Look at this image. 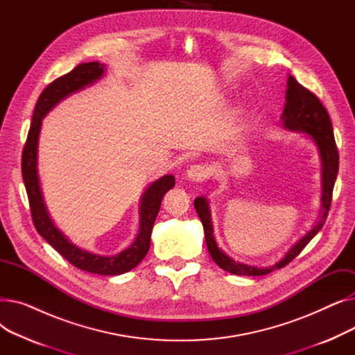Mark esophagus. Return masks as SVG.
Here are the masks:
<instances>
[{"label":"esophagus","mask_w":355,"mask_h":355,"mask_svg":"<svg viewBox=\"0 0 355 355\" xmlns=\"http://www.w3.org/2000/svg\"><path fill=\"white\" fill-rule=\"evenodd\" d=\"M209 175V168L202 164L191 165L187 170V180L191 182H201Z\"/></svg>","instance_id":"esophagus-1"}]
</instances>
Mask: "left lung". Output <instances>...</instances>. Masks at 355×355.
<instances>
[{
	"label": "left lung",
	"instance_id": "8db88e82",
	"mask_svg": "<svg viewBox=\"0 0 355 355\" xmlns=\"http://www.w3.org/2000/svg\"><path fill=\"white\" fill-rule=\"evenodd\" d=\"M281 122H282V126L291 130V132L305 134L313 142L316 149H318L320 159H321V170H322L321 171L322 196H321L320 217L315 221L312 229L297 240L296 243L286 252V254L279 260V262H276L273 266L259 268V266H252L248 263L237 262V260L232 259L229 254H226L218 248L216 237L213 234L214 229H213L209 200L202 196L197 197L194 200V207L202 223L209 253L223 270L233 275L262 276L276 269H282L289 262H292V260L300 254L304 250V248L316 236V233L322 229L329 211L332 190H334L335 180H337L338 159H340L337 145H335V139H334L332 123L327 109L322 106L320 99L308 89H305L302 85L297 83L291 74L288 76L286 103H285L284 114L281 116Z\"/></svg>",
	"mask_w": 355,
	"mask_h": 355
}]
</instances>
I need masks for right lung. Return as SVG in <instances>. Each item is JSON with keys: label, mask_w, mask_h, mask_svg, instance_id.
Returning <instances> with one entry per match:
<instances>
[{"label": "right lung", "mask_w": 355, "mask_h": 355, "mask_svg": "<svg viewBox=\"0 0 355 355\" xmlns=\"http://www.w3.org/2000/svg\"><path fill=\"white\" fill-rule=\"evenodd\" d=\"M105 71L106 64L103 63H82L78 67H74L70 73L64 74V76L55 79L42 92V95L34 107L27 142L24 145L21 171L30 201L31 217L39 234L44 237L47 243L58 250L66 260H69L73 266L90 273L115 276L132 270L146 256L149 245H151L154 221L159 211L161 201L165 193L174 187V175L168 174L158 178L153 184H149L144 191L139 201V230L135 240L132 241V245L128 246L118 254L105 256L76 246L54 225L44 202L43 191L40 187L39 170H37V151H39V137L43 118L55 105L73 95V93L80 92L85 87L92 86L93 83L101 80Z\"/></svg>", "instance_id": "add662e5"}]
</instances>
